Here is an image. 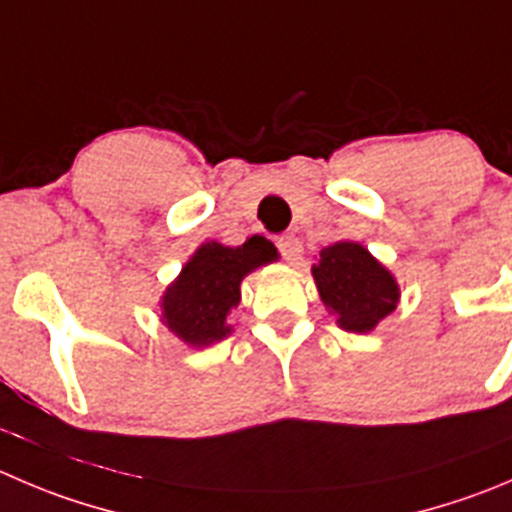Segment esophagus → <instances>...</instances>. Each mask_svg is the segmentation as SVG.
Masks as SVG:
<instances>
[{
  "instance_id": "34e87169",
  "label": "esophagus",
  "mask_w": 512,
  "mask_h": 512,
  "mask_svg": "<svg viewBox=\"0 0 512 512\" xmlns=\"http://www.w3.org/2000/svg\"><path fill=\"white\" fill-rule=\"evenodd\" d=\"M279 251L289 264H299L301 253H304V246L296 236H281L279 238Z\"/></svg>"
}]
</instances>
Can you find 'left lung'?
<instances>
[{
	"label": "left lung",
	"mask_w": 512,
	"mask_h": 512,
	"mask_svg": "<svg viewBox=\"0 0 512 512\" xmlns=\"http://www.w3.org/2000/svg\"><path fill=\"white\" fill-rule=\"evenodd\" d=\"M321 304L344 332L369 334L399 304V284L392 271L357 241H337L321 248L311 266Z\"/></svg>",
	"instance_id": "1"
}]
</instances>
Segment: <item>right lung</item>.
Returning <instances> with one entry per match:
<instances>
[{"label":"right lung","mask_w":512,"mask_h":512,"mask_svg":"<svg viewBox=\"0 0 512 512\" xmlns=\"http://www.w3.org/2000/svg\"><path fill=\"white\" fill-rule=\"evenodd\" d=\"M276 259L279 251L264 236H251L243 246L201 243L165 286L160 321L191 349L221 342L233 332L228 314L241 301V281Z\"/></svg>","instance_id":"add662e5"}]
</instances>
